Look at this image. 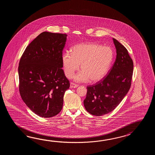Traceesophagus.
Masks as SVG:
<instances>
[{
	"label": "esophagus",
	"instance_id": "1",
	"mask_svg": "<svg viewBox=\"0 0 155 155\" xmlns=\"http://www.w3.org/2000/svg\"><path fill=\"white\" fill-rule=\"evenodd\" d=\"M78 86H79L78 85L75 84H74L73 82H71L70 87V88H76L77 87H78Z\"/></svg>",
	"mask_w": 155,
	"mask_h": 155
}]
</instances>
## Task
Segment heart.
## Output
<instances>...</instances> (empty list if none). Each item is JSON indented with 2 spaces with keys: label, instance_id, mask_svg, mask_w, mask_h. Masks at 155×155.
<instances>
[{
  "label": "heart",
  "instance_id": "1",
  "mask_svg": "<svg viewBox=\"0 0 155 155\" xmlns=\"http://www.w3.org/2000/svg\"><path fill=\"white\" fill-rule=\"evenodd\" d=\"M114 58L113 50L95 43H82L74 46L71 53L62 55L65 74L71 78L81 65V71L74 77L78 82H97L104 79L112 65Z\"/></svg>",
  "mask_w": 155,
  "mask_h": 155
}]
</instances>
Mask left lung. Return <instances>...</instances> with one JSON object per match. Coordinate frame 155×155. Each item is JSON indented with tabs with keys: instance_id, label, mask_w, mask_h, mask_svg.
Returning <instances> with one entry per match:
<instances>
[{
	"instance_id": "8db88e82",
	"label": "left lung",
	"mask_w": 155,
	"mask_h": 155,
	"mask_svg": "<svg viewBox=\"0 0 155 155\" xmlns=\"http://www.w3.org/2000/svg\"><path fill=\"white\" fill-rule=\"evenodd\" d=\"M116 58L109 74L95 85L87 87L84 100L86 111L93 115L102 116L112 111L130 90L134 64L127 50L113 38Z\"/></svg>"
}]
</instances>
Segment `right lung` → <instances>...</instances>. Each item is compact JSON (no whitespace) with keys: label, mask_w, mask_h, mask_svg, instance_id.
I'll return each mask as SVG.
<instances>
[{"label":"right lung","mask_w":155,"mask_h":155,"mask_svg":"<svg viewBox=\"0 0 155 155\" xmlns=\"http://www.w3.org/2000/svg\"><path fill=\"white\" fill-rule=\"evenodd\" d=\"M64 34L44 31L26 47L18 68L21 99L34 113L49 118L63 108L70 83L61 68Z\"/></svg>","instance_id":"obj_1"}]
</instances>
